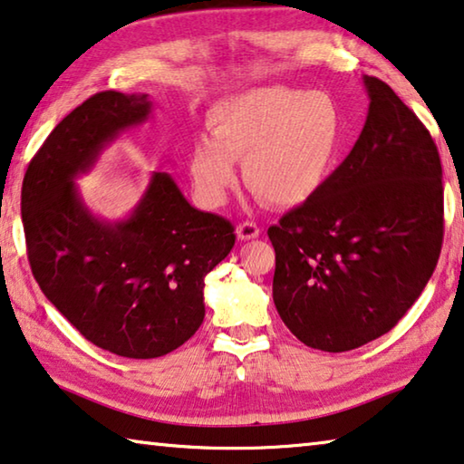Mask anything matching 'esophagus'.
<instances>
[{
  "label": "esophagus",
  "mask_w": 464,
  "mask_h": 464,
  "mask_svg": "<svg viewBox=\"0 0 464 464\" xmlns=\"http://www.w3.org/2000/svg\"><path fill=\"white\" fill-rule=\"evenodd\" d=\"M260 235V227L256 223H249V220H246V223H239L237 225V237L239 239H256Z\"/></svg>",
  "instance_id": "obj_1"
}]
</instances>
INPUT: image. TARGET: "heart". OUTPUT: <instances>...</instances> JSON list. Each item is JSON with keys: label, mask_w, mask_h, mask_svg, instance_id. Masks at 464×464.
<instances>
[{"label": "heart", "mask_w": 464, "mask_h": 464, "mask_svg": "<svg viewBox=\"0 0 464 464\" xmlns=\"http://www.w3.org/2000/svg\"><path fill=\"white\" fill-rule=\"evenodd\" d=\"M212 138L189 150V175L206 204H223L244 160L247 186L275 206L318 194L341 160L347 121L326 92L260 86L223 99L208 115Z\"/></svg>", "instance_id": "1"}]
</instances>
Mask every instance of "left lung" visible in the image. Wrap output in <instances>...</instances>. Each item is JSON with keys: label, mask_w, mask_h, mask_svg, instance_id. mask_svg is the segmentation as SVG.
Masks as SVG:
<instances>
[{"label": "left lung", "mask_w": 464, "mask_h": 464, "mask_svg": "<svg viewBox=\"0 0 464 464\" xmlns=\"http://www.w3.org/2000/svg\"><path fill=\"white\" fill-rule=\"evenodd\" d=\"M365 126L326 186L272 225V299L312 349L343 353L396 326L421 295L444 237L436 144L391 86L363 76Z\"/></svg>", "instance_id": "left-lung-1"}]
</instances>
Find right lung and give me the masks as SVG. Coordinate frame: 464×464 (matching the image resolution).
Masks as SVG:
<instances>
[{"label":"right lung","mask_w":464,"mask_h":464,"mask_svg":"<svg viewBox=\"0 0 464 464\" xmlns=\"http://www.w3.org/2000/svg\"><path fill=\"white\" fill-rule=\"evenodd\" d=\"M150 113L149 94H94L57 123L22 183L41 291L86 341L130 359L167 355L194 336L204 278L235 246L229 220L194 208L169 173H152L126 218L105 220L84 204L76 178Z\"/></svg>","instance_id":"obj_1"}]
</instances>
